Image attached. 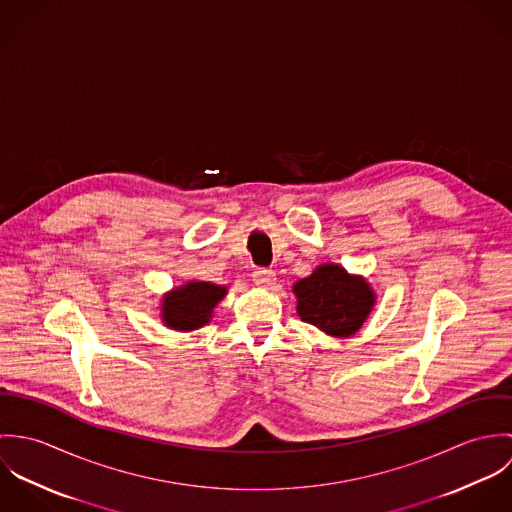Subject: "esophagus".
I'll return each mask as SVG.
<instances>
[{
  "mask_svg": "<svg viewBox=\"0 0 512 512\" xmlns=\"http://www.w3.org/2000/svg\"><path fill=\"white\" fill-rule=\"evenodd\" d=\"M252 280L256 286H262V288H268L276 282V274L270 270V268H256L252 272Z\"/></svg>",
  "mask_w": 512,
  "mask_h": 512,
  "instance_id": "34e87169",
  "label": "esophagus"
}]
</instances>
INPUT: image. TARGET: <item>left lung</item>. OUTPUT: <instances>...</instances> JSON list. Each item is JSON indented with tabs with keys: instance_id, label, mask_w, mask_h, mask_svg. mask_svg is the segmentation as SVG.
Segmentation results:
<instances>
[{
	"instance_id": "obj_1",
	"label": "left lung",
	"mask_w": 512,
	"mask_h": 512,
	"mask_svg": "<svg viewBox=\"0 0 512 512\" xmlns=\"http://www.w3.org/2000/svg\"><path fill=\"white\" fill-rule=\"evenodd\" d=\"M293 292L301 321L335 337L355 335L374 305V293L365 280L349 276L335 264L319 266L299 280Z\"/></svg>"
}]
</instances>
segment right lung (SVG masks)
Listing matches in <instances>:
<instances>
[{
  "instance_id": "obj_1",
  "label": "right lung",
  "mask_w": 512,
  "mask_h": 512,
  "mask_svg": "<svg viewBox=\"0 0 512 512\" xmlns=\"http://www.w3.org/2000/svg\"><path fill=\"white\" fill-rule=\"evenodd\" d=\"M226 295V288L209 282H191L163 299L161 315L165 325L177 331H191L211 321L213 307Z\"/></svg>"
}]
</instances>
